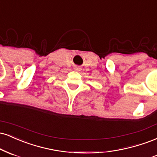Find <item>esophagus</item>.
Listing matches in <instances>:
<instances>
[{
	"mask_svg": "<svg viewBox=\"0 0 157 157\" xmlns=\"http://www.w3.org/2000/svg\"><path fill=\"white\" fill-rule=\"evenodd\" d=\"M79 69H80V68H78V67H77L76 69H75V70H77V71H78V70H79Z\"/></svg>",
	"mask_w": 157,
	"mask_h": 157,
	"instance_id": "34e87169",
	"label": "esophagus"
}]
</instances>
